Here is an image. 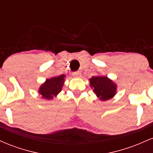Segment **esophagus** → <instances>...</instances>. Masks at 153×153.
Segmentation results:
<instances>
[{"label": "esophagus", "mask_w": 153, "mask_h": 153, "mask_svg": "<svg viewBox=\"0 0 153 153\" xmlns=\"http://www.w3.org/2000/svg\"><path fill=\"white\" fill-rule=\"evenodd\" d=\"M73 76L74 78H80L81 77V73L80 71H77V72H74L73 73Z\"/></svg>", "instance_id": "obj_1"}]
</instances>
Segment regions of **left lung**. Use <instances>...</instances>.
Segmentation results:
<instances>
[{
  "mask_svg": "<svg viewBox=\"0 0 153 153\" xmlns=\"http://www.w3.org/2000/svg\"><path fill=\"white\" fill-rule=\"evenodd\" d=\"M91 87L94 88V94L101 101H107L115 96L117 85L106 76H93L89 80Z\"/></svg>",
  "mask_w": 153,
  "mask_h": 153,
  "instance_id": "obj_1",
  "label": "left lung"
}]
</instances>
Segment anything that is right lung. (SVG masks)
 Segmentation results:
<instances>
[{
	"instance_id": "add662e5",
	"label": "right lung",
	"mask_w": 153,
	"mask_h": 153,
	"mask_svg": "<svg viewBox=\"0 0 153 153\" xmlns=\"http://www.w3.org/2000/svg\"><path fill=\"white\" fill-rule=\"evenodd\" d=\"M65 75H61L57 77L47 79L39 89V93L42 95L43 99L50 100L62 91V88L65 82Z\"/></svg>"
}]
</instances>
